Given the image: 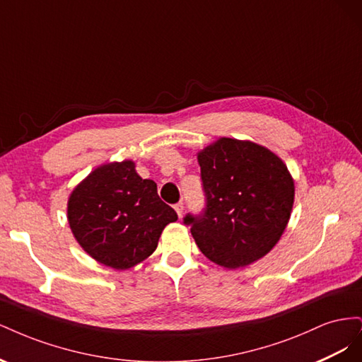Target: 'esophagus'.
Returning a JSON list of instances; mask_svg holds the SVG:
<instances>
[{"label": "esophagus", "mask_w": 362, "mask_h": 362, "mask_svg": "<svg viewBox=\"0 0 362 362\" xmlns=\"http://www.w3.org/2000/svg\"><path fill=\"white\" fill-rule=\"evenodd\" d=\"M173 208H175V211H177V214L181 217L182 216V210H184V204L178 202V204L173 205Z\"/></svg>", "instance_id": "esophagus-1"}]
</instances>
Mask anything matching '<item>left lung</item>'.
Instances as JSON below:
<instances>
[{
	"mask_svg": "<svg viewBox=\"0 0 362 362\" xmlns=\"http://www.w3.org/2000/svg\"><path fill=\"white\" fill-rule=\"evenodd\" d=\"M205 211L184 223L202 254L225 269L258 261L275 247L290 221L294 181L266 146L221 137L198 152Z\"/></svg>",
	"mask_w": 362,
	"mask_h": 362,
	"instance_id": "obj_1",
	"label": "left lung"
}]
</instances>
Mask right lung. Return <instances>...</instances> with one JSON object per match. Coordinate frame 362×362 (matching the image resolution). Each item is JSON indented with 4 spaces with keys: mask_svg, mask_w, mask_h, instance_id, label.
Listing matches in <instances>:
<instances>
[{
    "mask_svg": "<svg viewBox=\"0 0 362 362\" xmlns=\"http://www.w3.org/2000/svg\"><path fill=\"white\" fill-rule=\"evenodd\" d=\"M178 218L157 184L136 172L133 160L105 163L72 190L68 222L78 245L115 270L134 267L157 249L163 229Z\"/></svg>",
    "mask_w": 362,
    "mask_h": 362,
    "instance_id": "right-lung-1",
    "label": "right lung"
}]
</instances>
